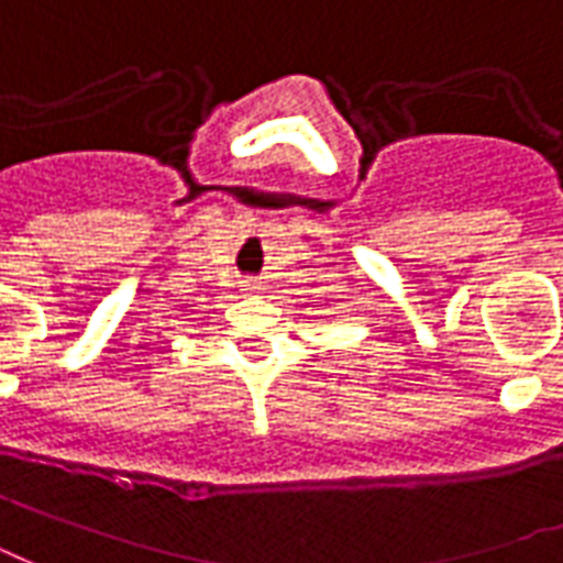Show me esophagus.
Returning a JSON list of instances; mask_svg holds the SVG:
<instances>
[{
	"label": "esophagus",
	"instance_id": "obj_1",
	"mask_svg": "<svg viewBox=\"0 0 563 563\" xmlns=\"http://www.w3.org/2000/svg\"><path fill=\"white\" fill-rule=\"evenodd\" d=\"M240 290H246V294H261L264 285H261L257 278H243V282H240Z\"/></svg>",
	"mask_w": 563,
	"mask_h": 563
}]
</instances>
